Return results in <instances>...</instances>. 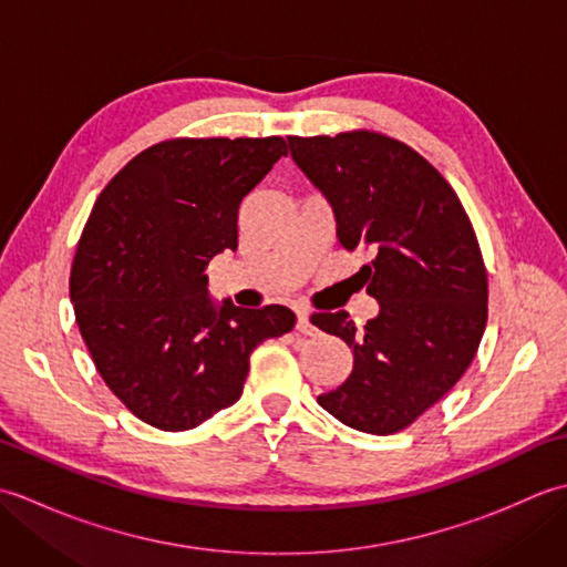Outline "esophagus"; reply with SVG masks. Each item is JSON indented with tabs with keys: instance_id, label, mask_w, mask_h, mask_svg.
<instances>
[{
	"instance_id": "esophagus-1",
	"label": "esophagus",
	"mask_w": 567,
	"mask_h": 567,
	"mask_svg": "<svg viewBox=\"0 0 567 567\" xmlns=\"http://www.w3.org/2000/svg\"><path fill=\"white\" fill-rule=\"evenodd\" d=\"M297 331L305 333V336H311V333L317 331L315 323H311V319H309V315H307L305 309H297Z\"/></svg>"
}]
</instances>
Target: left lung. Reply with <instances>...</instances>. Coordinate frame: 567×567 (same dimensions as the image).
I'll use <instances>...</instances> for the list:
<instances>
[{"mask_svg": "<svg viewBox=\"0 0 567 567\" xmlns=\"http://www.w3.org/2000/svg\"><path fill=\"white\" fill-rule=\"evenodd\" d=\"M292 161L336 216L380 311L363 329L346 311L311 323L353 348V372L319 404L346 426L388 436L436 404L473 363L487 323V272L453 187L404 143L372 131L290 136Z\"/></svg>", "mask_w": 567, "mask_h": 567, "instance_id": "1", "label": "left lung"}]
</instances>
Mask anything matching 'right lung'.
<instances>
[{
	"instance_id": "obj_1",
	"label": "right lung",
	"mask_w": 567,
	"mask_h": 567,
	"mask_svg": "<svg viewBox=\"0 0 567 567\" xmlns=\"http://www.w3.org/2000/svg\"><path fill=\"white\" fill-rule=\"evenodd\" d=\"M287 155L270 138H175L138 153L104 187L70 272V302L110 390L146 424L199 426L231 406L265 339L295 311L214 302V256L238 248V207Z\"/></svg>"
}]
</instances>
